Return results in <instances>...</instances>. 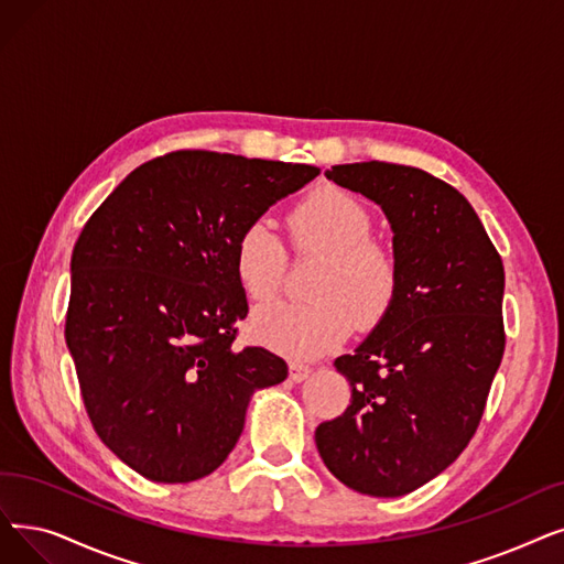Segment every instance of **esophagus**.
<instances>
[{
  "instance_id": "obj_1",
  "label": "esophagus",
  "mask_w": 564,
  "mask_h": 564,
  "mask_svg": "<svg viewBox=\"0 0 564 564\" xmlns=\"http://www.w3.org/2000/svg\"><path fill=\"white\" fill-rule=\"evenodd\" d=\"M311 376V366L300 364V361H290V380L292 382H302Z\"/></svg>"
}]
</instances>
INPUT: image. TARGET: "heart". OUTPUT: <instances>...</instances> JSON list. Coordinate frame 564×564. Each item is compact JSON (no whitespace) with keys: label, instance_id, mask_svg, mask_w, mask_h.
Returning <instances> with one entry per match:
<instances>
[{"label":"heart","instance_id":"heart-1","mask_svg":"<svg viewBox=\"0 0 564 564\" xmlns=\"http://www.w3.org/2000/svg\"><path fill=\"white\" fill-rule=\"evenodd\" d=\"M288 230L300 253L327 256L313 288V304L274 302L253 313V334L292 359L321 357L346 340L357 323L373 329L399 295L401 269L389 247L371 239L373 216L359 198L338 186L317 188L292 209ZM288 253L281 239L256 221L235 243V272L253 302L281 290Z\"/></svg>","mask_w":564,"mask_h":564}]
</instances>
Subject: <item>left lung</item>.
I'll use <instances>...</instances> for the list:
<instances>
[{"label": "left lung", "instance_id": "8db88e82", "mask_svg": "<svg viewBox=\"0 0 564 564\" xmlns=\"http://www.w3.org/2000/svg\"><path fill=\"white\" fill-rule=\"evenodd\" d=\"M325 175L382 207L401 283L384 321L334 361L352 399L315 445L352 491L399 498L449 468L479 426L505 352V267L473 205L424 170L364 161Z\"/></svg>", "mask_w": 564, "mask_h": 564}]
</instances>
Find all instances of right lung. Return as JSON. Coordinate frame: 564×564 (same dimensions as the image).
<instances>
[{
	"instance_id": "add662e5",
	"label": "right lung",
	"mask_w": 564,
	"mask_h": 564,
	"mask_svg": "<svg viewBox=\"0 0 564 564\" xmlns=\"http://www.w3.org/2000/svg\"><path fill=\"white\" fill-rule=\"evenodd\" d=\"M317 175L304 163L182 150L135 167L85 224L66 346L94 431L138 475L207 477L237 445L253 391L288 378L274 352L232 348L249 313L235 243Z\"/></svg>"
}]
</instances>
